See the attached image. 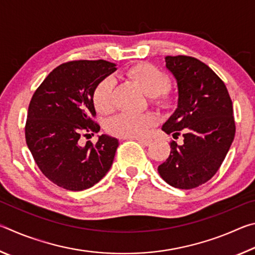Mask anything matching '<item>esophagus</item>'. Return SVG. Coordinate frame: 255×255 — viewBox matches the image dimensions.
I'll return each instance as SVG.
<instances>
[{"mask_svg": "<svg viewBox=\"0 0 255 255\" xmlns=\"http://www.w3.org/2000/svg\"><path fill=\"white\" fill-rule=\"evenodd\" d=\"M138 143L144 145V146H149L152 144V139H148V138H135Z\"/></svg>", "mask_w": 255, "mask_h": 255, "instance_id": "34e87169", "label": "esophagus"}]
</instances>
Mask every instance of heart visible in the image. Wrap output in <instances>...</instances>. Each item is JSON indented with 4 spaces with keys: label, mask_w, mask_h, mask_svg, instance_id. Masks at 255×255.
Returning a JSON list of instances; mask_svg holds the SVG:
<instances>
[{
    "label": "heart",
    "mask_w": 255,
    "mask_h": 255,
    "mask_svg": "<svg viewBox=\"0 0 255 255\" xmlns=\"http://www.w3.org/2000/svg\"><path fill=\"white\" fill-rule=\"evenodd\" d=\"M129 75L137 82L140 89L149 97L161 94L167 86V76L150 64H139L129 71ZM112 90L114 80L110 77L100 81L93 91L92 100L96 109L101 114L112 110ZM154 124V117L148 114H120L108 123V130L112 135L124 138H138L144 136Z\"/></svg>",
    "instance_id": "obj_1"
}]
</instances>
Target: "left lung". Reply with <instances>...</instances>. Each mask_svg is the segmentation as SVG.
<instances>
[{"label":"left lung","instance_id":"1","mask_svg":"<svg viewBox=\"0 0 255 255\" xmlns=\"http://www.w3.org/2000/svg\"><path fill=\"white\" fill-rule=\"evenodd\" d=\"M165 67L178 86V106L162 130L183 143H171L169 157L157 171L166 183L192 189L207 182L221 167L235 136L230 94L205 63L190 56H166Z\"/></svg>","mask_w":255,"mask_h":255}]
</instances>
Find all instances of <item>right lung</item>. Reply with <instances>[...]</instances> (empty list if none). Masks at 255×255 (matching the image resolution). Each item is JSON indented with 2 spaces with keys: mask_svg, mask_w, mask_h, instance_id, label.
Returning <instances> with one entry per match:
<instances>
[{
  "mask_svg": "<svg viewBox=\"0 0 255 255\" xmlns=\"http://www.w3.org/2000/svg\"><path fill=\"white\" fill-rule=\"evenodd\" d=\"M117 71L107 60H75L50 72L30 101L25 141L34 162L51 182L70 191L97 184L114 162L119 145L109 135L97 144L81 145L82 135H93L100 126L92 96L98 83Z\"/></svg>",
  "mask_w": 255,
  "mask_h": 255,
  "instance_id": "1",
  "label": "right lung"
}]
</instances>
